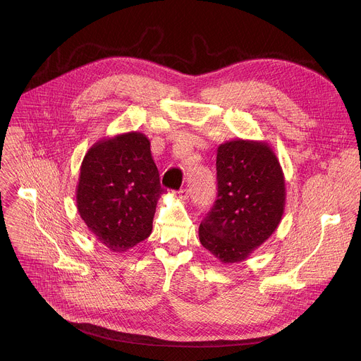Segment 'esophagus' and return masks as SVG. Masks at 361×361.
<instances>
[{
    "mask_svg": "<svg viewBox=\"0 0 361 361\" xmlns=\"http://www.w3.org/2000/svg\"><path fill=\"white\" fill-rule=\"evenodd\" d=\"M178 197H180L181 200H187V198H188V190H187V188H181V190L178 191Z\"/></svg>",
    "mask_w": 361,
    "mask_h": 361,
    "instance_id": "1",
    "label": "esophagus"
}]
</instances>
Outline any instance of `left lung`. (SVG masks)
<instances>
[{"mask_svg":"<svg viewBox=\"0 0 361 361\" xmlns=\"http://www.w3.org/2000/svg\"><path fill=\"white\" fill-rule=\"evenodd\" d=\"M217 200L198 228L223 264L241 263L277 230L286 205L280 161L266 141L231 140L217 148Z\"/></svg>","mask_w":361,"mask_h":361,"instance_id":"1","label":"left lung"}]
</instances>
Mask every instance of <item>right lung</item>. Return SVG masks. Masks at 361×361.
I'll use <instances>...</instances> for the list:
<instances>
[{
    "label": "right lung",
    "instance_id": "obj_1",
    "mask_svg": "<svg viewBox=\"0 0 361 361\" xmlns=\"http://www.w3.org/2000/svg\"><path fill=\"white\" fill-rule=\"evenodd\" d=\"M164 190L149 140L138 131L97 141L84 156L77 209L92 235L113 252H124L152 230Z\"/></svg>",
    "mask_w": 361,
    "mask_h": 361
}]
</instances>
